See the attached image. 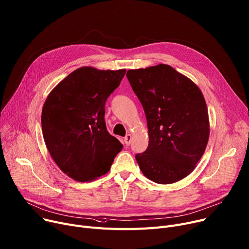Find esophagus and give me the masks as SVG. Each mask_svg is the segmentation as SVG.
<instances>
[{"mask_svg":"<svg viewBox=\"0 0 249 249\" xmlns=\"http://www.w3.org/2000/svg\"><path fill=\"white\" fill-rule=\"evenodd\" d=\"M130 142H131V135H130V133H128V135H126V136L124 137V143H125L126 145H129V144H130Z\"/></svg>","mask_w":249,"mask_h":249,"instance_id":"1","label":"esophagus"}]
</instances>
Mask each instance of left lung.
<instances>
[{
    "instance_id": "left-lung-1",
    "label": "left lung",
    "mask_w": 249,
    "mask_h": 249,
    "mask_svg": "<svg viewBox=\"0 0 249 249\" xmlns=\"http://www.w3.org/2000/svg\"><path fill=\"white\" fill-rule=\"evenodd\" d=\"M127 80L142 105L148 146L136 160L144 177L169 184L194 171L209 138L208 111L199 88L164 64L128 70Z\"/></svg>"
}]
</instances>
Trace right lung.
Segmentation results:
<instances>
[{
    "mask_svg": "<svg viewBox=\"0 0 249 249\" xmlns=\"http://www.w3.org/2000/svg\"><path fill=\"white\" fill-rule=\"evenodd\" d=\"M125 71L79 68L52 89L44 104L47 148L63 173L76 181L89 182L106 175L123 148L107 130L105 106Z\"/></svg>",
    "mask_w": 249,
    "mask_h": 249,
    "instance_id": "add662e5",
    "label": "right lung"
}]
</instances>
